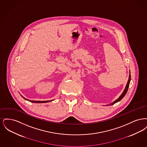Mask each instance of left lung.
Returning <instances> with one entry per match:
<instances>
[{
  "instance_id": "obj_1",
  "label": "left lung",
  "mask_w": 147,
  "mask_h": 147,
  "mask_svg": "<svg viewBox=\"0 0 147 147\" xmlns=\"http://www.w3.org/2000/svg\"><path fill=\"white\" fill-rule=\"evenodd\" d=\"M130 82H131V74H130V70H129V79H128V82H127V83L126 84V88H125L124 91L122 92V94H121V95L117 100H116L114 102H113L112 103H111L110 105H113V104H115V103L119 102L121 100H122V98H123V97L125 96V95H126V93H127V90H128V87H129V83H130Z\"/></svg>"
}]
</instances>
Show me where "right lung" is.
Masks as SVG:
<instances>
[{"label": "right lung", "mask_w": 147, "mask_h": 147, "mask_svg": "<svg viewBox=\"0 0 147 147\" xmlns=\"http://www.w3.org/2000/svg\"><path fill=\"white\" fill-rule=\"evenodd\" d=\"M21 96L22 97V98H24L25 100H28V101H30V102H34V103H46V102H49V101H52V100H48V101H32V100H28V99H26V98H24L22 95H21Z\"/></svg>", "instance_id": "obj_1"}]
</instances>
